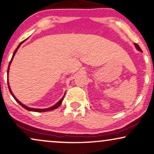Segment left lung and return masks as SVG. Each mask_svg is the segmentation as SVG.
<instances>
[{"instance_id":"8db88e82","label":"left lung","mask_w":154,"mask_h":154,"mask_svg":"<svg viewBox=\"0 0 154 154\" xmlns=\"http://www.w3.org/2000/svg\"><path fill=\"white\" fill-rule=\"evenodd\" d=\"M134 45H135V47H136V48H137V49L138 50H139V51L142 52L141 48H140V47L139 46V45H138L137 43H134Z\"/></svg>"}]
</instances>
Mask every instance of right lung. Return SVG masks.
I'll list each match as a JSON object with an SVG mask.
<instances>
[{"instance_id":"1","label":"right lung","mask_w":154,"mask_h":154,"mask_svg":"<svg viewBox=\"0 0 154 154\" xmlns=\"http://www.w3.org/2000/svg\"><path fill=\"white\" fill-rule=\"evenodd\" d=\"M25 41V40H24ZM24 41H23V42H21L20 44H19V45L17 47V48L16 49H15V50L14 51V52H13V57H12V58H11V61H10V63H9V65H8V71H9V68H10V65H11V62H12V60H13V57H14V55H15V54L16 53V52H17V49H18L19 48V47L20 46V45L23 43V42ZM8 89H9V91H10V92H11V94H12V96L13 97V98L15 99V101H16V102L18 103L20 105V106H22L23 108L24 109H27V110H28V111H32V112H48V111H51V110H53V109H57V108H58L59 107V106H60V105H61V104H62V102H63V99H64V97H63V98L61 99V100H60L59 102H58L57 104H54V106H51V107H50V108H48V109H33V108H30V107H28V106H25V105H24L23 104H22V103H21L20 102H19L18 100H17L16 99V97H15L14 95H13V92H12V91H11V87H10V86H9V83H8Z\"/></svg>"}]
</instances>
